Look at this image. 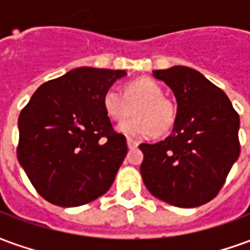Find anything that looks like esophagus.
I'll return each instance as SVG.
<instances>
[{"instance_id":"1","label":"esophagus","mask_w":250,"mask_h":250,"mask_svg":"<svg viewBox=\"0 0 250 250\" xmlns=\"http://www.w3.org/2000/svg\"><path fill=\"white\" fill-rule=\"evenodd\" d=\"M127 146H128V148H135L138 146V142L131 139V138H127Z\"/></svg>"}]
</instances>
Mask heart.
Listing matches in <instances>:
<instances>
[{"label":"heart","instance_id":"heart-1","mask_svg":"<svg viewBox=\"0 0 250 250\" xmlns=\"http://www.w3.org/2000/svg\"><path fill=\"white\" fill-rule=\"evenodd\" d=\"M134 108V118L118 125L116 130L128 138H147L152 134H166L175 122L177 109L171 100L163 96L161 85L155 80L142 77L125 87L108 88L103 96V107L111 119L122 120Z\"/></svg>","mask_w":250,"mask_h":250}]
</instances>
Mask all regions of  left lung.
<instances>
[{
  "label": "left lung",
  "mask_w": 250,
  "mask_h": 250,
  "mask_svg": "<svg viewBox=\"0 0 250 250\" xmlns=\"http://www.w3.org/2000/svg\"><path fill=\"white\" fill-rule=\"evenodd\" d=\"M177 100L171 134L142 143L141 174L148 191L166 204L195 208L209 202L240 157V116L225 92L184 65L152 71Z\"/></svg>",
  "instance_id": "1"
}]
</instances>
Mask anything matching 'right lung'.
Segmentation results:
<instances>
[{"label":"right lung","mask_w":250,"mask_h":250,"mask_svg":"<svg viewBox=\"0 0 250 250\" xmlns=\"http://www.w3.org/2000/svg\"><path fill=\"white\" fill-rule=\"evenodd\" d=\"M123 69L80 66L44 83L19 118L17 158L42 198L82 206L108 191L127 154L103 96Z\"/></svg>","instance_id":"obj_1"}]
</instances>
